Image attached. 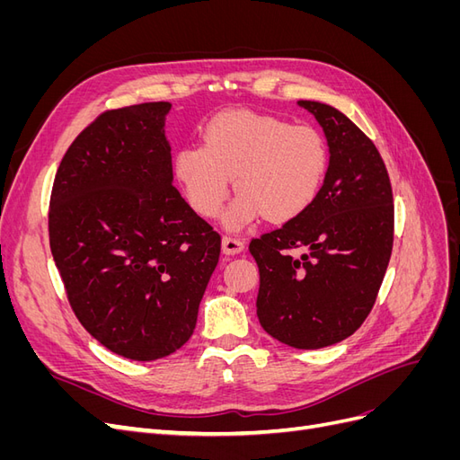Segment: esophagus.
I'll return each instance as SVG.
<instances>
[{
	"label": "esophagus",
	"instance_id": "esophagus-1",
	"mask_svg": "<svg viewBox=\"0 0 460 460\" xmlns=\"http://www.w3.org/2000/svg\"><path fill=\"white\" fill-rule=\"evenodd\" d=\"M245 249V243L238 238H232V235H225L222 238V252H225L226 255H238L242 253Z\"/></svg>",
	"mask_w": 460,
	"mask_h": 460
}]
</instances>
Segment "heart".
<instances>
[{"mask_svg":"<svg viewBox=\"0 0 460 460\" xmlns=\"http://www.w3.org/2000/svg\"><path fill=\"white\" fill-rule=\"evenodd\" d=\"M328 146L307 124H289L253 111H225L205 124L203 144L174 155V176L193 211L217 217L232 191L240 196L225 215L230 230L261 217L289 222L318 198L328 174Z\"/></svg>","mask_w":460,"mask_h":460,"instance_id":"heart-1","label":"heart"}]
</instances>
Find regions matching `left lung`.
I'll return each instance as SVG.
<instances>
[{
    "label": "left lung",
    "instance_id": "left-lung-1",
    "mask_svg": "<svg viewBox=\"0 0 460 460\" xmlns=\"http://www.w3.org/2000/svg\"><path fill=\"white\" fill-rule=\"evenodd\" d=\"M297 103L324 130L328 174L307 211L252 240L249 253L261 274L264 332L296 349H320L349 338L374 307L394 247V193L378 149L357 124L332 105Z\"/></svg>",
    "mask_w": 460,
    "mask_h": 460
}]
</instances>
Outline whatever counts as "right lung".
<instances>
[{
  "instance_id": "1",
  "label": "right lung",
  "mask_w": 460,
  "mask_h": 460,
  "mask_svg": "<svg viewBox=\"0 0 460 460\" xmlns=\"http://www.w3.org/2000/svg\"><path fill=\"white\" fill-rule=\"evenodd\" d=\"M169 102L105 111L59 164L49 201L51 255L92 336L155 360L193 333L220 235L172 186Z\"/></svg>"
}]
</instances>
